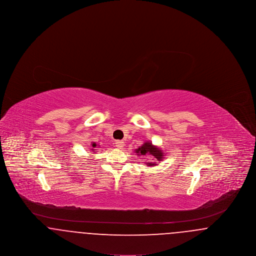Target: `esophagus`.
<instances>
[{
	"mask_svg": "<svg viewBox=\"0 0 256 256\" xmlns=\"http://www.w3.org/2000/svg\"><path fill=\"white\" fill-rule=\"evenodd\" d=\"M115 146H117V148H122L124 146V142L122 140H117V141L115 142Z\"/></svg>",
	"mask_w": 256,
	"mask_h": 256,
	"instance_id": "obj_1",
	"label": "esophagus"
}]
</instances>
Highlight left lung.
<instances>
[{"label":"left lung","instance_id":"left-lung-1","mask_svg":"<svg viewBox=\"0 0 256 256\" xmlns=\"http://www.w3.org/2000/svg\"><path fill=\"white\" fill-rule=\"evenodd\" d=\"M136 152L138 154H142V156H146L150 154L152 156H154L156 161H161L162 158H163V152L158 148L156 146H154L152 142H146L144 143L141 146H139L136 150ZM148 166H154L156 165V163H152V162H146Z\"/></svg>","mask_w":256,"mask_h":256}]
</instances>
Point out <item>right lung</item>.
Listing matches in <instances>:
<instances>
[{"instance_id": "obj_1", "label": "right lung", "mask_w": 256, "mask_h": 256, "mask_svg": "<svg viewBox=\"0 0 256 256\" xmlns=\"http://www.w3.org/2000/svg\"><path fill=\"white\" fill-rule=\"evenodd\" d=\"M92 146H93V148H96V146H97V145H96V144H95V143H94V144H93V145H92Z\"/></svg>"}]
</instances>
